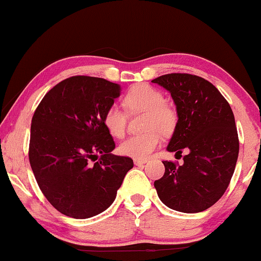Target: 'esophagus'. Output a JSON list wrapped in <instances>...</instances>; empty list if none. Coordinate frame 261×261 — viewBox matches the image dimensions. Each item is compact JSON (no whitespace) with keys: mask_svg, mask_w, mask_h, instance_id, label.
Returning <instances> with one entry per match:
<instances>
[{"mask_svg":"<svg viewBox=\"0 0 261 261\" xmlns=\"http://www.w3.org/2000/svg\"><path fill=\"white\" fill-rule=\"evenodd\" d=\"M134 163L136 164V166H142V164L147 163V160H140V158H135Z\"/></svg>","mask_w":261,"mask_h":261,"instance_id":"1","label":"esophagus"}]
</instances>
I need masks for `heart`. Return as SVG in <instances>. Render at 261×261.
<instances>
[{"label":"heart","instance_id":"heart-1","mask_svg":"<svg viewBox=\"0 0 261 261\" xmlns=\"http://www.w3.org/2000/svg\"><path fill=\"white\" fill-rule=\"evenodd\" d=\"M124 106L131 114L145 112L142 128L146 133L135 135L119 146L121 154L145 160L162 142V133L170 134L175 128L176 113L164 103L163 94L148 85H137L126 93ZM104 126L112 136L120 139L126 130V114L120 107L112 106L104 114Z\"/></svg>","mask_w":261,"mask_h":261}]
</instances>
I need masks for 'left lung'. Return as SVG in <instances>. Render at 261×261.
I'll list each match as a JSON object with an SVG mask.
<instances>
[{"instance_id":"8db88e82","label":"left lung","mask_w":261,"mask_h":261,"mask_svg":"<svg viewBox=\"0 0 261 261\" xmlns=\"http://www.w3.org/2000/svg\"><path fill=\"white\" fill-rule=\"evenodd\" d=\"M152 82L170 93L178 115L167 151H188L181 166L163 162L164 175L154 181L158 197L175 211H205L221 199L234 173L239 152L234 115L220 91L202 77L169 73Z\"/></svg>"}]
</instances>
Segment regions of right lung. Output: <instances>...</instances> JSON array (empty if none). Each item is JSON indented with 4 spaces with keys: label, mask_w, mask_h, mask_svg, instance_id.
<instances>
[{
    "label": "right lung",
    "mask_w": 261,
    "mask_h": 261,
    "mask_svg": "<svg viewBox=\"0 0 261 261\" xmlns=\"http://www.w3.org/2000/svg\"><path fill=\"white\" fill-rule=\"evenodd\" d=\"M118 97L116 83L73 76L50 89L33 115L31 167L47 201L66 216L106 211L134 167L131 158L112 153L115 142L103 122Z\"/></svg>",
    "instance_id": "obj_1"
}]
</instances>
